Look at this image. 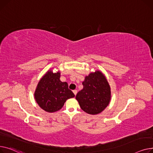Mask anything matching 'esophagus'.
I'll return each mask as SVG.
<instances>
[{"mask_svg": "<svg viewBox=\"0 0 153 153\" xmlns=\"http://www.w3.org/2000/svg\"><path fill=\"white\" fill-rule=\"evenodd\" d=\"M73 92H74V94L76 96V94H77V90H76V89H75V90H74V91H73Z\"/></svg>", "mask_w": 153, "mask_h": 153, "instance_id": "esophagus-1", "label": "esophagus"}]
</instances>
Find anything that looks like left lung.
<instances>
[{
  "label": "left lung",
  "instance_id": "8db88e82",
  "mask_svg": "<svg viewBox=\"0 0 153 153\" xmlns=\"http://www.w3.org/2000/svg\"><path fill=\"white\" fill-rule=\"evenodd\" d=\"M82 84L83 88L76 96L81 109L88 114H100L111 100V89L105 75L96 70L85 76Z\"/></svg>",
  "mask_w": 153,
  "mask_h": 153
}]
</instances>
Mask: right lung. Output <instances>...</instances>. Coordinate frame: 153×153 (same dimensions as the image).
Here are the masks:
<instances>
[{"instance_id":"obj_1","label":"right lung","mask_w":153,"mask_h":153,"mask_svg":"<svg viewBox=\"0 0 153 153\" xmlns=\"http://www.w3.org/2000/svg\"><path fill=\"white\" fill-rule=\"evenodd\" d=\"M60 72L48 70L40 79L34 91L35 101L46 112L52 113L59 111L66 101L75 97L68 89V83L60 79Z\"/></svg>"}]
</instances>
